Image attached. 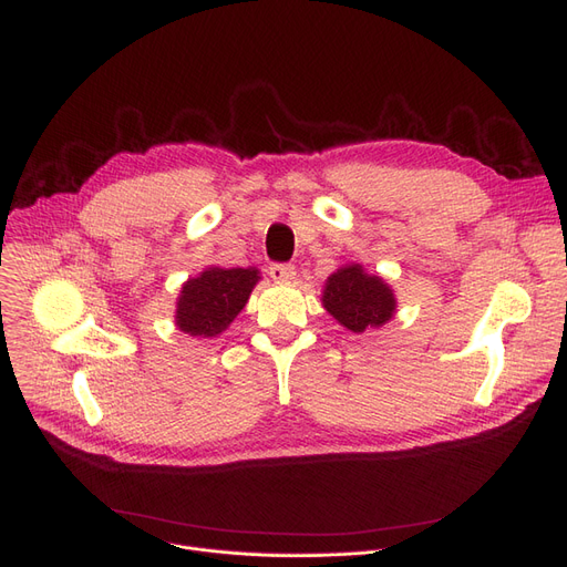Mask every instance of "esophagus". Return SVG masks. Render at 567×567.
Wrapping results in <instances>:
<instances>
[{
	"mask_svg": "<svg viewBox=\"0 0 567 567\" xmlns=\"http://www.w3.org/2000/svg\"><path fill=\"white\" fill-rule=\"evenodd\" d=\"M268 271H271V278L276 282H291L296 278V268L291 264H274Z\"/></svg>",
	"mask_w": 567,
	"mask_h": 567,
	"instance_id": "1",
	"label": "esophagus"
}]
</instances>
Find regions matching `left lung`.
I'll use <instances>...</instances> for the list:
<instances>
[{"label": "left lung", "instance_id": "left-lung-1", "mask_svg": "<svg viewBox=\"0 0 567 567\" xmlns=\"http://www.w3.org/2000/svg\"><path fill=\"white\" fill-rule=\"evenodd\" d=\"M321 306L347 331L361 336L381 329L398 312L393 287L359 261L342 264L323 282Z\"/></svg>", "mask_w": 567, "mask_h": 567}]
</instances>
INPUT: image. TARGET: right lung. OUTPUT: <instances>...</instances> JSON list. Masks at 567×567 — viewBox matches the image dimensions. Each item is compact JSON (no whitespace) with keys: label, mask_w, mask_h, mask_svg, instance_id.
Wrapping results in <instances>:
<instances>
[{"label":"right lung","mask_w":567,"mask_h":567,"mask_svg":"<svg viewBox=\"0 0 567 567\" xmlns=\"http://www.w3.org/2000/svg\"><path fill=\"white\" fill-rule=\"evenodd\" d=\"M261 280L259 268L206 266L202 274L182 285L174 310V323L193 338H218L236 319Z\"/></svg>","instance_id":"add662e5"}]
</instances>
